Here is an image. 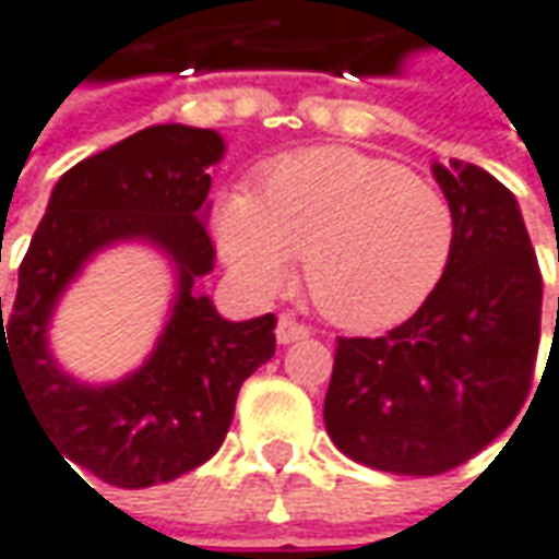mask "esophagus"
<instances>
[{"mask_svg": "<svg viewBox=\"0 0 559 559\" xmlns=\"http://www.w3.org/2000/svg\"><path fill=\"white\" fill-rule=\"evenodd\" d=\"M304 337H310V325H304L292 317H280V322H276V341L280 344H295Z\"/></svg>", "mask_w": 559, "mask_h": 559, "instance_id": "1", "label": "esophagus"}]
</instances>
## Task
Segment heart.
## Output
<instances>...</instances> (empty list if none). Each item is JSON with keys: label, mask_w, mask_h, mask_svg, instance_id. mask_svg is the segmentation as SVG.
<instances>
[{"label": "heart", "mask_w": 559, "mask_h": 559, "mask_svg": "<svg viewBox=\"0 0 559 559\" xmlns=\"http://www.w3.org/2000/svg\"><path fill=\"white\" fill-rule=\"evenodd\" d=\"M453 237L438 188L349 148L283 157L255 194L230 191L215 213L218 249L240 280L273 292L307 258L319 310L353 329L411 317L448 271Z\"/></svg>", "instance_id": "obj_1"}]
</instances>
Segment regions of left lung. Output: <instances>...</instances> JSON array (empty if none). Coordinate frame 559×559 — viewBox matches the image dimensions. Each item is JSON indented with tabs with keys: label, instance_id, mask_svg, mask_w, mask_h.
I'll return each mask as SVG.
<instances>
[{
	"label": "left lung",
	"instance_id": "8db88e82",
	"mask_svg": "<svg viewBox=\"0 0 559 559\" xmlns=\"http://www.w3.org/2000/svg\"><path fill=\"white\" fill-rule=\"evenodd\" d=\"M435 179L456 225L448 271L383 337H337L325 395L337 450L392 475H444L506 432L542 341V271L514 194L475 164H435Z\"/></svg>",
	"mask_w": 559,
	"mask_h": 559
}]
</instances>
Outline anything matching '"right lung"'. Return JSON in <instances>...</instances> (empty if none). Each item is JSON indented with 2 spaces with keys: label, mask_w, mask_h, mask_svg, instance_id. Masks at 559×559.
Masks as SVG:
<instances>
[{
  "label": "right lung",
  "mask_w": 559,
  "mask_h": 559,
  "mask_svg": "<svg viewBox=\"0 0 559 559\" xmlns=\"http://www.w3.org/2000/svg\"><path fill=\"white\" fill-rule=\"evenodd\" d=\"M222 152L215 130L157 124L81 160L53 188L21 261L17 298L2 322V386L5 377L21 383L69 468L75 463L111 487L167 484L206 463L228 435L246 377L276 349L273 313L228 322L194 292V280L213 271L203 200L206 169ZM130 236L157 241L177 258L180 301L136 376L115 388H84L52 365L44 329L86 255Z\"/></svg>",
  "instance_id": "1"
}]
</instances>
